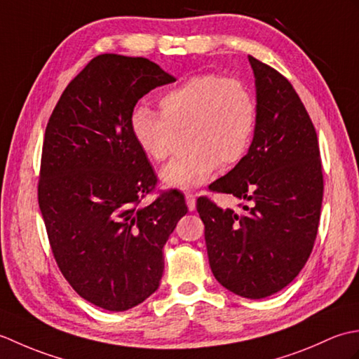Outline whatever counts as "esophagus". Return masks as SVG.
Instances as JSON below:
<instances>
[{
	"mask_svg": "<svg viewBox=\"0 0 359 359\" xmlns=\"http://www.w3.org/2000/svg\"><path fill=\"white\" fill-rule=\"evenodd\" d=\"M185 202H187V207L189 211H194L196 210V196L191 193H187L185 194Z\"/></svg>",
	"mask_w": 359,
	"mask_h": 359,
	"instance_id": "34e87169",
	"label": "esophagus"
}]
</instances>
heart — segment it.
<instances>
[{
    "label": "heart",
    "instance_id": "b5f03b06",
    "mask_svg": "<svg viewBox=\"0 0 359 359\" xmlns=\"http://www.w3.org/2000/svg\"><path fill=\"white\" fill-rule=\"evenodd\" d=\"M160 114L137 108L129 128L137 147L152 162L172 154L175 133L184 131L187 154L162 171L170 188L203 185L217 165L228 168L245 157L257 121L253 90L239 79L201 74L168 89L158 98Z\"/></svg>",
    "mask_w": 359,
    "mask_h": 359
}]
</instances>
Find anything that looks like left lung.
<instances>
[{
  "label": "left lung",
  "instance_id": "8db88e82",
  "mask_svg": "<svg viewBox=\"0 0 359 359\" xmlns=\"http://www.w3.org/2000/svg\"><path fill=\"white\" fill-rule=\"evenodd\" d=\"M257 121L241 162L210 187L251 205L222 210L197 199L215 278L248 299L278 293L304 269L321 216L324 179L315 126L292 83L248 57Z\"/></svg>",
  "mask_w": 359,
  "mask_h": 359
}]
</instances>
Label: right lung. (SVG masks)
I'll return each instance as SVG.
<instances>
[{"label": "right lung", "mask_w": 359, "mask_h": 359, "mask_svg": "<svg viewBox=\"0 0 359 359\" xmlns=\"http://www.w3.org/2000/svg\"><path fill=\"white\" fill-rule=\"evenodd\" d=\"M175 81L143 57L102 53L63 90L46 126L38 203L60 271L83 299L125 311L156 292L185 197L142 207L157 175L133 139L134 106Z\"/></svg>", "instance_id": "1"}]
</instances>
